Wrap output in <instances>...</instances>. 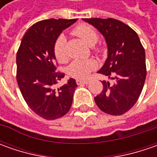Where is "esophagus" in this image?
I'll use <instances>...</instances> for the list:
<instances>
[{
    "mask_svg": "<svg viewBox=\"0 0 157 157\" xmlns=\"http://www.w3.org/2000/svg\"><path fill=\"white\" fill-rule=\"evenodd\" d=\"M78 85H87L89 81L88 80H83V79H77L76 80Z\"/></svg>",
    "mask_w": 157,
    "mask_h": 157,
    "instance_id": "esophagus-1",
    "label": "esophagus"
}]
</instances>
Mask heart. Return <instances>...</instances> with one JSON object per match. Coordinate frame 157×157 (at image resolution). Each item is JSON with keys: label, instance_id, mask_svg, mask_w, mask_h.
Listing matches in <instances>:
<instances>
[{"label": "heart", "instance_id": "b5f03b06", "mask_svg": "<svg viewBox=\"0 0 157 157\" xmlns=\"http://www.w3.org/2000/svg\"><path fill=\"white\" fill-rule=\"evenodd\" d=\"M73 33L82 38L90 46L95 44L98 41V34L95 31V29L86 24L77 26L73 29ZM65 44H66L65 36L60 35L57 38L54 44V54L57 61H59L60 63L65 62L67 59V56L65 53ZM95 66H96V63L94 60L77 59L69 65L68 73L70 76L74 78H85L90 74V72L95 68Z\"/></svg>", "mask_w": 157, "mask_h": 157}]
</instances>
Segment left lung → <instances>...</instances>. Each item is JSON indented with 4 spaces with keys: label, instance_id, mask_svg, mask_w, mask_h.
<instances>
[{
    "label": "left lung",
    "instance_id": "8db88e82",
    "mask_svg": "<svg viewBox=\"0 0 157 157\" xmlns=\"http://www.w3.org/2000/svg\"><path fill=\"white\" fill-rule=\"evenodd\" d=\"M105 37L107 58L98 71L112 82L103 80V90L94 98L101 111L121 115L133 107L146 78L145 51L138 35L129 26L113 18L83 19Z\"/></svg>",
    "mask_w": 157,
    "mask_h": 157
}]
</instances>
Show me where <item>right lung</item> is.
<instances>
[{
    "instance_id": "right-lung-1",
    "label": "right lung",
    "mask_w": 157,
    "mask_h": 157,
    "mask_svg": "<svg viewBox=\"0 0 157 157\" xmlns=\"http://www.w3.org/2000/svg\"><path fill=\"white\" fill-rule=\"evenodd\" d=\"M77 19L38 21L23 36L16 55V80L30 109L45 120H55L69 112L78 85L70 78L55 88L64 74L56 71L54 44L63 29Z\"/></svg>"
}]
</instances>
